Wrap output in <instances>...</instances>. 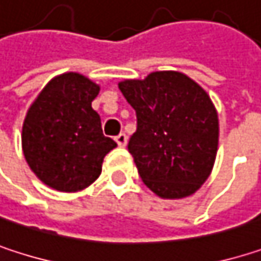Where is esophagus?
<instances>
[{"label": "esophagus", "instance_id": "obj_1", "mask_svg": "<svg viewBox=\"0 0 261 261\" xmlns=\"http://www.w3.org/2000/svg\"><path fill=\"white\" fill-rule=\"evenodd\" d=\"M115 140H116V143H118L121 148H124V146L127 145V142H128V137H127L125 133H121V134H118V136L115 137Z\"/></svg>", "mask_w": 261, "mask_h": 261}]
</instances>
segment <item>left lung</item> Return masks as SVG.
I'll list each match as a JSON object with an SVG mask.
<instances>
[{
	"instance_id": "1",
	"label": "left lung",
	"mask_w": 261,
	"mask_h": 261,
	"mask_svg": "<svg viewBox=\"0 0 261 261\" xmlns=\"http://www.w3.org/2000/svg\"><path fill=\"white\" fill-rule=\"evenodd\" d=\"M118 86L136 110L128 151L142 181L163 199L193 195L210 177L218 152L219 121L208 93L177 71Z\"/></svg>"
}]
</instances>
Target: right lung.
Listing matches in <instances>:
<instances>
[{
    "instance_id": "add662e5",
    "label": "right lung",
    "mask_w": 261,
    "mask_h": 261,
    "mask_svg": "<svg viewBox=\"0 0 261 261\" xmlns=\"http://www.w3.org/2000/svg\"><path fill=\"white\" fill-rule=\"evenodd\" d=\"M99 86L79 72L48 81L30 106L22 151L30 169L59 192H79L95 181L116 142L106 137L92 109Z\"/></svg>"
}]
</instances>
